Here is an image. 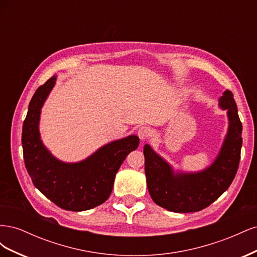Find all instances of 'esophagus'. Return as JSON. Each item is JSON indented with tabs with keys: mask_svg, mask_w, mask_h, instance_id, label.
<instances>
[{
	"mask_svg": "<svg viewBox=\"0 0 257 257\" xmlns=\"http://www.w3.org/2000/svg\"><path fill=\"white\" fill-rule=\"evenodd\" d=\"M137 135H138L139 138H141V141H146V139L150 137L151 130H150V127H148V126H142L141 128L138 130Z\"/></svg>",
	"mask_w": 257,
	"mask_h": 257,
	"instance_id": "esophagus-1",
	"label": "esophagus"
}]
</instances>
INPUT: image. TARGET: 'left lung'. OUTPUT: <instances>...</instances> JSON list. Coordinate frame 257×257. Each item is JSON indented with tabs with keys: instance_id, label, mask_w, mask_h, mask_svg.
Instances as JSON below:
<instances>
[{
	"instance_id": "obj_1",
	"label": "left lung",
	"mask_w": 257,
	"mask_h": 257,
	"mask_svg": "<svg viewBox=\"0 0 257 257\" xmlns=\"http://www.w3.org/2000/svg\"><path fill=\"white\" fill-rule=\"evenodd\" d=\"M219 105L227 110L228 132L217 158L203 172L175 174L149 145L144 147L148 190L157 205L173 212H196L211 205L229 188L239 166L242 124L229 90L223 93Z\"/></svg>"
}]
</instances>
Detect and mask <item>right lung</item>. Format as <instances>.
Instances as JSON below:
<instances>
[{
  "instance_id": "obj_1",
  "label": "right lung",
  "mask_w": 257,
  "mask_h": 257,
  "mask_svg": "<svg viewBox=\"0 0 257 257\" xmlns=\"http://www.w3.org/2000/svg\"><path fill=\"white\" fill-rule=\"evenodd\" d=\"M52 76L38 88L29 104L22 126V149L26 168L35 188L58 207L69 211L94 208L110 196L114 177L131 151L137 149L135 135L103 146L78 163L57 160L41 141L38 123L41 109L56 83Z\"/></svg>"
}]
</instances>
